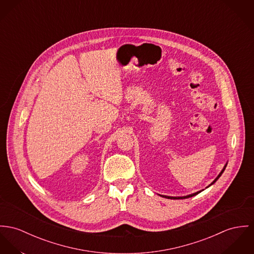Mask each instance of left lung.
I'll list each match as a JSON object with an SVG mask.
<instances>
[{
    "label": "left lung",
    "instance_id": "8db88e82",
    "mask_svg": "<svg viewBox=\"0 0 254 254\" xmlns=\"http://www.w3.org/2000/svg\"><path fill=\"white\" fill-rule=\"evenodd\" d=\"M226 165H227V163L225 164V166L223 167V169L221 170V172L218 174V176L215 178V180L213 181V183L211 184V185H209L207 188H209V187H211L212 185H214L215 184V182L218 180V178L221 176V174L224 172V170H225V168H226ZM206 188V189H207ZM204 190H200V191H197V192H194V193H192V194H190V195H186V196H181V197H172V196H166V195H160L161 197H165V198H168V199H186V198H190V197H192V196L196 195V194H198V193H200L201 191H203Z\"/></svg>",
    "mask_w": 254,
    "mask_h": 254
}]
</instances>
